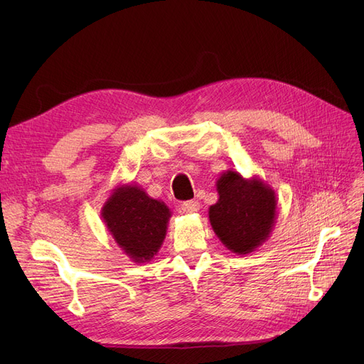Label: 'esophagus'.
Masks as SVG:
<instances>
[{
  "instance_id": "34e87169",
  "label": "esophagus",
  "mask_w": 364,
  "mask_h": 364,
  "mask_svg": "<svg viewBox=\"0 0 364 364\" xmlns=\"http://www.w3.org/2000/svg\"><path fill=\"white\" fill-rule=\"evenodd\" d=\"M200 209L199 202L196 200H190V202H183L182 203V211L186 214H191V213H197Z\"/></svg>"
}]
</instances>
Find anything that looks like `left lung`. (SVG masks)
<instances>
[{"label":"left lung","mask_w":364,"mask_h":364,"mask_svg":"<svg viewBox=\"0 0 364 364\" xmlns=\"http://www.w3.org/2000/svg\"><path fill=\"white\" fill-rule=\"evenodd\" d=\"M218 200L209 206V223L225 247L238 255L257 250L277 223L274 190L257 176L246 179L228 170L217 179Z\"/></svg>","instance_id":"obj_1"}]
</instances>
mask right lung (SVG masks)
Masks as SVG:
<instances>
[{
  "mask_svg": "<svg viewBox=\"0 0 364 364\" xmlns=\"http://www.w3.org/2000/svg\"><path fill=\"white\" fill-rule=\"evenodd\" d=\"M170 217L167 205L135 183L115 186L102 208L109 234L134 262H149L159 252Z\"/></svg>",
  "mask_w": 364,
  "mask_h": 364,
  "instance_id": "1",
  "label": "right lung"
}]
</instances>
